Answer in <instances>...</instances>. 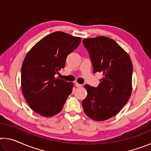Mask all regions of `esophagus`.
Listing matches in <instances>:
<instances>
[{"mask_svg":"<svg viewBox=\"0 0 151 151\" xmlns=\"http://www.w3.org/2000/svg\"><path fill=\"white\" fill-rule=\"evenodd\" d=\"M75 86H76V87H81V86H83V85H81V84H78V83H75Z\"/></svg>","mask_w":151,"mask_h":151,"instance_id":"1","label":"esophagus"}]
</instances>
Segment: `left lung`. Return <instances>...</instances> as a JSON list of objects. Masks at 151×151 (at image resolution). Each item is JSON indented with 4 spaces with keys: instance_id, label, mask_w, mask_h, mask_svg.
I'll use <instances>...</instances> for the list:
<instances>
[{
    "instance_id": "1",
    "label": "left lung",
    "mask_w": 151,
    "mask_h": 151,
    "mask_svg": "<svg viewBox=\"0 0 151 151\" xmlns=\"http://www.w3.org/2000/svg\"><path fill=\"white\" fill-rule=\"evenodd\" d=\"M93 73L103 74L97 87L86 85L87 96L83 101L84 112L94 121L115 116L131 96L132 65L129 55L110 38L84 39Z\"/></svg>"
}]
</instances>
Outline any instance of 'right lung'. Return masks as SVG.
<instances>
[{"label": "right lung", "instance_id": "add662e5", "mask_svg": "<svg viewBox=\"0 0 151 151\" xmlns=\"http://www.w3.org/2000/svg\"><path fill=\"white\" fill-rule=\"evenodd\" d=\"M81 38L55 32L38 42L24 58L21 68V86L33 111L43 116L62 111L74 84L55 78L65 68L67 56L78 47Z\"/></svg>", "mask_w": 151, "mask_h": 151}]
</instances>
